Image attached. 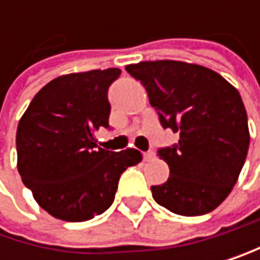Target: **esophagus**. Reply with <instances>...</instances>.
<instances>
[{
	"mask_svg": "<svg viewBox=\"0 0 260 260\" xmlns=\"http://www.w3.org/2000/svg\"><path fill=\"white\" fill-rule=\"evenodd\" d=\"M153 157H154V151H153V149H148L146 153H143V159L145 160H151Z\"/></svg>",
	"mask_w": 260,
	"mask_h": 260,
	"instance_id": "1",
	"label": "esophagus"
}]
</instances>
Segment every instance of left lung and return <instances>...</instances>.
<instances>
[{
  "instance_id": "left-lung-1",
  "label": "left lung",
  "mask_w": 260,
  "mask_h": 260,
  "mask_svg": "<svg viewBox=\"0 0 260 260\" xmlns=\"http://www.w3.org/2000/svg\"><path fill=\"white\" fill-rule=\"evenodd\" d=\"M126 72L146 88L164 129L179 134L176 145L157 149L170 176L151 187L154 201L185 217L212 212L231 193L249 146L237 88L211 68L179 60L139 62Z\"/></svg>"
}]
</instances>
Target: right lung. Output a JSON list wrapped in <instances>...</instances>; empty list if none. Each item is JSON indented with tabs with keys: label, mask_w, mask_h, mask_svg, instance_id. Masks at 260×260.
Returning a JSON list of instances; mask_svg holds the SVG:
<instances>
[{
	"label": "right lung",
	"mask_w": 260,
	"mask_h": 260,
	"mask_svg": "<svg viewBox=\"0 0 260 260\" xmlns=\"http://www.w3.org/2000/svg\"><path fill=\"white\" fill-rule=\"evenodd\" d=\"M120 68L63 75L48 82L17 127V167L42 209L59 220L85 221L114 203L121 173L142 160L127 148L114 153L96 145L109 127L107 90Z\"/></svg>",
	"instance_id": "right-lung-1"
}]
</instances>
